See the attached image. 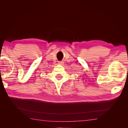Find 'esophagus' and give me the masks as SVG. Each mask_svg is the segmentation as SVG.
<instances>
[{
    "label": "esophagus",
    "mask_w": 128,
    "mask_h": 128,
    "mask_svg": "<svg viewBox=\"0 0 128 128\" xmlns=\"http://www.w3.org/2000/svg\"><path fill=\"white\" fill-rule=\"evenodd\" d=\"M59 64H63V63L64 62H62V61H59Z\"/></svg>",
    "instance_id": "1"
}]
</instances>
